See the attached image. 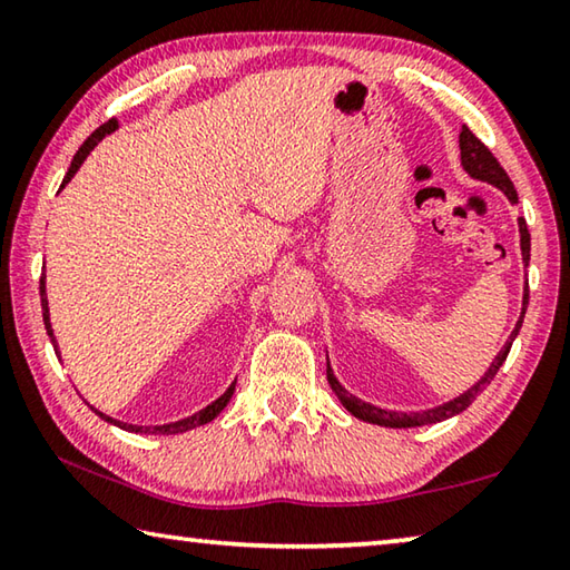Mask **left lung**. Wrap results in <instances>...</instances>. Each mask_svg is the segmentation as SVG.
<instances>
[{
    "mask_svg": "<svg viewBox=\"0 0 570 570\" xmlns=\"http://www.w3.org/2000/svg\"><path fill=\"white\" fill-rule=\"evenodd\" d=\"M460 160H462V168H465L472 178L478 180H485L490 186H498L500 190L505 193L510 204H518V193L515 186L510 183L508 173L500 166L498 158L493 153L488 150L485 142H480L475 135H472L470 128H462L460 132ZM518 228H520V248H523V262L528 264L530 258V234H528V226H525V218H518ZM525 306H528V286H525V296H523V312H520V320L515 324L513 334H510V340L505 342L503 350L495 356V362L490 364V370L482 374L480 382L472 384L468 392H462L460 397L450 400L445 404H440V407H432V410H424V412H390V410H382V407H374L370 402H362L360 397H354V394L346 392L340 380L334 377L330 362H326V380H330V387L334 390L336 397L344 404L346 410H350L354 417H360L364 422H372V424H382V428H420V424H432V422H442L452 417V414H460L462 410H468L472 400L478 397V394L488 387L493 377L498 374L500 366H503L505 356L510 352V346H513V340L520 332V326H523V314H525Z\"/></svg>",
    "mask_w": 570,
    "mask_h": 570,
    "instance_id": "1",
    "label": "left lung"
}]
</instances>
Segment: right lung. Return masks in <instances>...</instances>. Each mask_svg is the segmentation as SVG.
Listing matches in <instances>:
<instances>
[{
  "instance_id": "obj_1",
  "label": "right lung",
  "mask_w": 570,
  "mask_h": 570,
  "mask_svg": "<svg viewBox=\"0 0 570 570\" xmlns=\"http://www.w3.org/2000/svg\"><path fill=\"white\" fill-rule=\"evenodd\" d=\"M115 128H118V120H108L105 125H100V128L95 130L88 140L82 142L80 150L75 153V158H72V163H70V168H67V176H65V180H62V186H60V188H65V183H70V180H72L75 173L80 170V166L85 163V158L90 156V150H92L95 146H98V142L105 138V135H110ZM40 296H42V320H45V330H47V334H50V340H52V344H55V352H57V342H55L52 324H50V308H47L45 274H42V278H40ZM234 390H236V382L230 384V387H228L224 394H220V397H218L216 402H210L206 410H200V412H196V414H190V417H186V420L168 422V424H148V428H142V424H128V422L112 420V417H108V414H102V412H98L95 407H90V410H92L95 414H100V417H102L105 422L118 424L120 430H128V432H142V435H178V432H186V430H193V428H200V424H206V422H210L214 417H218V412L226 407L228 400H230V394H234Z\"/></svg>"
}]
</instances>
